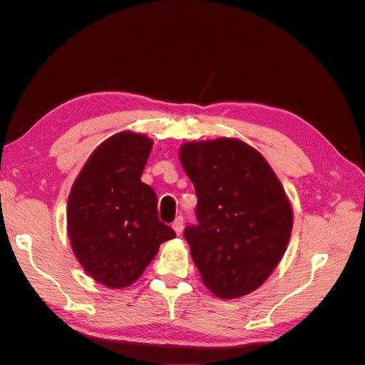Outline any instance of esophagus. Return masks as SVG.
Returning <instances> with one entry per match:
<instances>
[{"label":"esophagus","instance_id":"esophagus-1","mask_svg":"<svg viewBox=\"0 0 365 365\" xmlns=\"http://www.w3.org/2000/svg\"><path fill=\"white\" fill-rule=\"evenodd\" d=\"M172 227H173V230H175V233H176V235H181V233H182V228H184V217H182V216H178V217H176V219L173 220Z\"/></svg>","mask_w":365,"mask_h":365}]
</instances>
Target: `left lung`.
Returning a JSON list of instances; mask_svg holds the SVG:
<instances>
[{"label":"left lung","instance_id":"8db88e82","mask_svg":"<svg viewBox=\"0 0 365 365\" xmlns=\"http://www.w3.org/2000/svg\"><path fill=\"white\" fill-rule=\"evenodd\" d=\"M181 164L195 185L196 225L184 237L204 284L220 298L257 289L288 247L292 208L260 153L233 138L185 143Z\"/></svg>","mask_w":365,"mask_h":365}]
</instances>
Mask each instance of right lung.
Instances as JSON below:
<instances>
[{
  "mask_svg": "<svg viewBox=\"0 0 365 365\" xmlns=\"http://www.w3.org/2000/svg\"><path fill=\"white\" fill-rule=\"evenodd\" d=\"M152 140L120 132L88 158L68 197V236L86 274L108 288L134 283L175 231L158 219L157 193L141 182Z\"/></svg>",
  "mask_w": 365,
  "mask_h": 365,
  "instance_id": "obj_1",
  "label": "right lung"
}]
</instances>
